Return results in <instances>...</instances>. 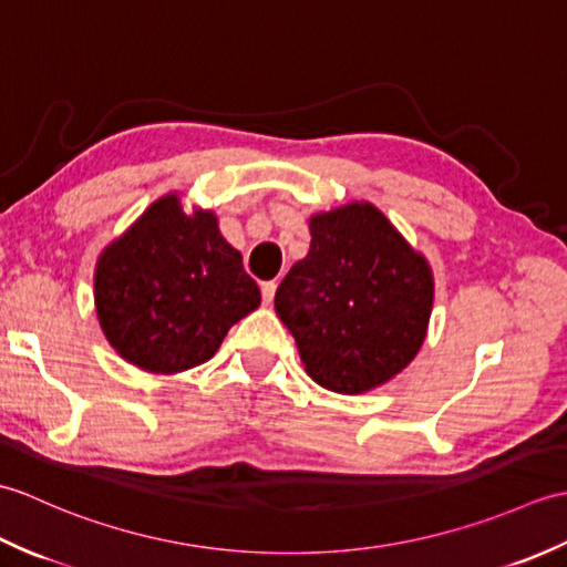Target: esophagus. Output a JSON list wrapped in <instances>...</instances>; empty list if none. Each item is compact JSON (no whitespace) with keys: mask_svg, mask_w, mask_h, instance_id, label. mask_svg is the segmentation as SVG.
<instances>
[{"mask_svg":"<svg viewBox=\"0 0 567 567\" xmlns=\"http://www.w3.org/2000/svg\"><path fill=\"white\" fill-rule=\"evenodd\" d=\"M275 290H277V282H275V280H270V282H262V285H260V292H262V305H265V307L272 305V299H275Z\"/></svg>","mask_w":567,"mask_h":567,"instance_id":"obj_1","label":"esophagus"}]
</instances>
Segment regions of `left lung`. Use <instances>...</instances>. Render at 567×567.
I'll use <instances>...</instances> for the list:
<instances>
[{
	"instance_id": "obj_1",
	"label": "left lung",
	"mask_w": 567,
	"mask_h": 567,
	"mask_svg": "<svg viewBox=\"0 0 567 567\" xmlns=\"http://www.w3.org/2000/svg\"><path fill=\"white\" fill-rule=\"evenodd\" d=\"M311 246L275 292V311L309 378L355 394L392 380L424 343L429 262L372 204H348L309 221Z\"/></svg>"
}]
</instances>
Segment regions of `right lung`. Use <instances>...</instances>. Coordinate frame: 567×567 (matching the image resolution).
<instances>
[{
  "instance_id": "add662e5",
  "label": "right lung",
  "mask_w": 567,
  "mask_h": 567,
  "mask_svg": "<svg viewBox=\"0 0 567 567\" xmlns=\"http://www.w3.org/2000/svg\"><path fill=\"white\" fill-rule=\"evenodd\" d=\"M94 305L118 355L151 372H179L219 351L228 329L258 309L260 290L216 216H187L171 195L102 252Z\"/></svg>"
}]
</instances>
